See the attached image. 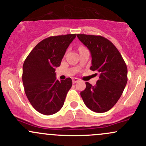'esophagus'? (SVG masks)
Masks as SVG:
<instances>
[{
  "label": "esophagus",
  "instance_id": "1",
  "mask_svg": "<svg viewBox=\"0 0 146 146\" xmlns=\"http://www.w3.org/2000/svg\"><path fill=\"white\" fill-rule=\"evenodd\" d=\"M78 81H79V79L77 78H73V83H76V82H77Z\"/></svg>",
  "mask_w": 146,
  "mask_h": 146
}]
</instances>
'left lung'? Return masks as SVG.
<instances>
[{
  "label": "left lung",
  "instance_id": "obj_1",
  "mask_svg": "<svg viewBox=\"0 0 146 146\" xmlns=\"http://www.w3.org/2000/svg\"><path fill=\"white\" fill-rule=\"evenodd\" d=\"M77 36L90 51V70L100 74L94 86L85 82L86 88L80 95L90 110L98 113L106 112L115 105L126 87V65L118 49L106 38L80 34Z\"/></svg>",
  "mask_w": 146,
  "mask_h": 146
}]
</instances>
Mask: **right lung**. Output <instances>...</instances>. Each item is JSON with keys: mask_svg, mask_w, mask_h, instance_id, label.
Listing matches in <instances>:
<instances>
[{"mask_svg": "<svg viewBox=\"0 0 146 146\" xmlns=\"http://www.w3.org/2000/svg\"><path fill=\"white\" fill-rule=\"evenodd\" d=\"M76 36V34H70L46 38L35 46L25 61V92L32 107L41 114L51 115L64 105L72 80L68 78L58 81L55 70Z\"/></svg>", "mask_w": 146, "mask_h": 146, "instance_id": "right-lung-1", "label": "right lung"}]
</instances>
